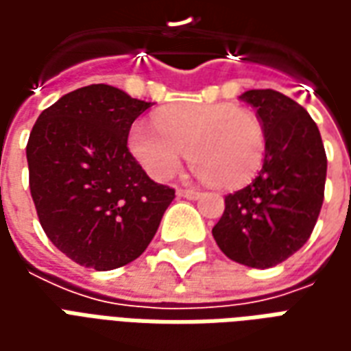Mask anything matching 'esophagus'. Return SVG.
Masks as SVG:
<instances>
[{"label": "esophagus", "instance_id": "esophagus-1", "mask_svg": "<svg viewBox=\"0 0 351 351\" xmlns=\"http://www.w3.org/2000/svg\"><path fill=\"white\" fill-rule=\"evenodd\" d=\"M178 195H180V197H186V199H199L201 191L193 190V188H186V190H178Z\"/></svg>", "mask_w": 351, "mask_h": 351}]
</instances>
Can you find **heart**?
Listing matches in <instances>:
<instances>
[{
    "label": "heart",
    "mask_w": 351,
    "mask_h": 351,
    "mask_svg": "<svg viewBox=\"0 0 351 351\" xmlns=\"http://www.w3.org/2000/svg\"><path fill=\"white\" fill-rule=\"evenodd\" d=\"M156 125L135 123L130 150L148 175L167 180L184 154L203 180L231 190L250 182L265 156V131L258 116L229 103H184L158 112Z\"/></svg>",
    "instance_id": "1"
}]
</instances>
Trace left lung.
I'll return each instance as SVG.
<instances>
[{
  "label": "left lung",
  "instance_id": "1",
  "mask_svg": "<svg viewBox=\"0 0 351 351\" xmlns=\"http://www.w3.org/2000/svg\"><path fill=\"white\" fill-rule=\"evenodd\" d=\"M241 99L263 123V167L243 190L226 195L213 235L229 259L269 269L312 235L324 205L327 156L316 122L297 101L276 90H248Z\"/></svg>",
  "mask_w": 351,
  "mask_h": 351
}]
</instances>
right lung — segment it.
Returning <instances> with one entry per match:
<instances>
[{
  "label": "right lung",
  "mask_w": 351,
  "mask_h": 351,
  "mask_svg": "<svg viewBox=\"0 0 351 351\" xmlns=\"http://www.w3.org/2000/svg\"><path fill=\"white\" fill-rule=\"evenodd\" d=\"M150 107L90 84L45 108L29 133V191L41 228L82 267L112 271L137 259L175 199L128 148L131 123Z\"/></svg>",
  "instance_id": "add662e5"
}]
</instances>
